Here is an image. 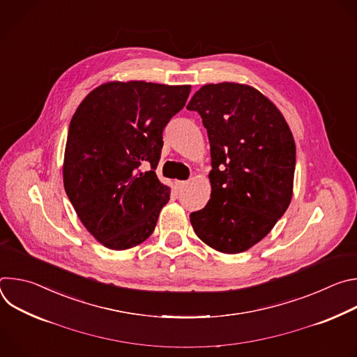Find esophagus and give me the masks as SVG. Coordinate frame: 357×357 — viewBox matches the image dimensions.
<instances>
[{
	"label": "esophagus",
	"mask_w": 357,
	"mask_h": 357,
	"mask_svg": "<svg viewBox=\"0 0 357 357\" xmlns=\"http://www.w3.org/2000/svg\"><path fill=\"white\" fill-rule=\"evenodd\" d=\"M186 185H188V181H176L178 189H183Z\"/></svg>",
	"instance_id": "34e87169"
}]
</instances>
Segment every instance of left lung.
Returning <instances> with one entry per match:
<instances>
[{
  "label": "left lung",
  "mask_w": 357,
  "mask_h": 357,
  "mask_svg": "<svg viewBox=\"0 0 357 357\" xmlns=\"http://www.w3.org/2000/svg\"><path fill=\"white\" fill-rule=\"evenodd\" d=\"M186 109L200 114L212 157L211 199L190 213L192 227L220 252L245 251L271 231L291 203L292 132L274 103L247 84L202 86Z\"/></svg>",
  "instance_id": "1"
}]
</instances>
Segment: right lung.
I'll return each instance as SVG.
<instances>
[{
    "label": "right lung",
    "mask_w": 357,
    "mask_h": 357,
    "mask_svg": "<svg viewBox=\"0 0 357 357\" xmlns=\"http://www.w3.org/2000/svg\"><path fill=\"white\" fill-rule=\"evenodd\" d=\"M190 86L109 82L90 91L72 117L63 185L80 222L112 250L146 240L171 189L155 169L162 131L188 100ZM146 165L150 171L142 172Z\"/></svg>",
    "instance_id": "right-lung-1"
}]
</instances>
